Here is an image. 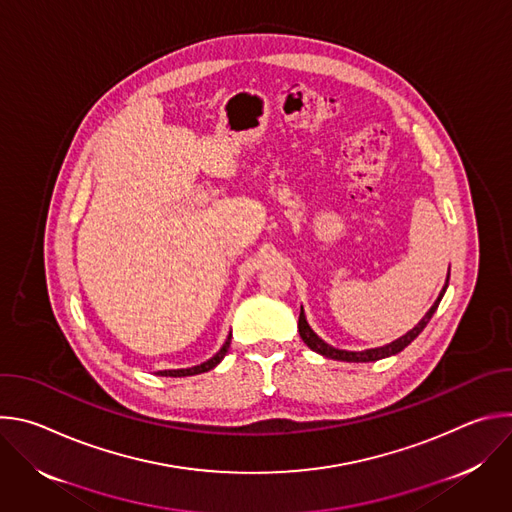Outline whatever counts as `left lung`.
<instances>
[{"mask_svg":"<svg viewBox=\"0 0 512 512\" xmlns=\"http://www.w3.org/2000/svg\"><path fill=\"white\" fill-rule=\"evenodd\" d=\"M448 279H450V273H448ZM446 287H448V281H446L444 289L440 291V296H437L435 304L429 308V312L419 320V324H417L413 330H409L405 336L393 340L391 344H385V346H379V348H369V350L354 352V350H340V348H334V346L326 344V342L310 328V324H308V320H306V314H304V308L300 310L298 330H300L302 340H304L314 352H318V354H322V356H326V358L344 360V362H375V360H381V358H387V356H393V354L401 352L405 346H409V344L421 334V330L427 326V322L431 320V316H433V312L437 310V306H440V302H442V298H444V294H446Z\"/></svg>","mask_w":512,"mask_h":512,"instance_id":"obj_1","label":"left lung"}]
</instances>
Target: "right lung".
<instances>
[{
  "label": "right lung",
  "instance_id": "1",
  "mask_svg": "<svg viewBox=\"0 0 512 512\" xmlns=\"http://www.w3.org/2000/svg\"><path fill=\"white\" fill-rule=\"evenodd\" d=\"M231 336H233V334H229V336H227V340H225V344H223V348H221V350H218L212 358H208L206 362L198 364V367H192V369H176V371H158V375H160V377H192V375H200V373H206V371L214 369L216 364L221 362V360L225 358V354L229 352Z\"/></svg>",
  "mask_w": 512,
  "mask_h": 512
}]
</instances>
